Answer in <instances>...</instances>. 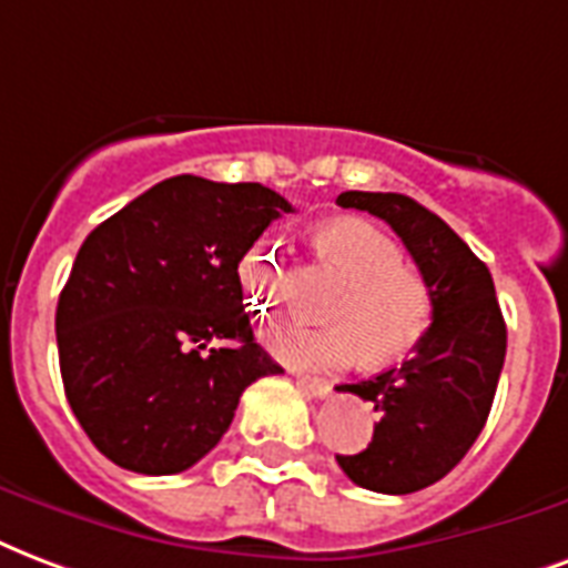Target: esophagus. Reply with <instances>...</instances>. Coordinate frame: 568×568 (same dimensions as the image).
Masks as SVG:
<instances>
[{"label": "esophagus", "instance_id": "obj_1", "mask_svg": "<svg viewBox=\"0 0 568 568\" xmlns=\"http://www.w3.org/2000/svg\"><path fill=\"white\" fill-rule=\"evenodd\" d=\"M300 389L311 398H329L332 395V383L329 381H317V377H296Z\"/></svg>", "mask_w": 568, "mask_h": 568}]
</instances>
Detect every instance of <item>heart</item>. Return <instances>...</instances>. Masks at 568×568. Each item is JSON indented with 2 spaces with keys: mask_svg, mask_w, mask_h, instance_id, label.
Masks as SVG:
<instances>
[{
  "mask_svg": "<svg viewBox=\"0 0 568 568\" xmlns=\"http://www.w3.org/2000/svg\"><path fill=\"white\" fill-rule=\"evenodd\" d=\"M320 245L349 281V293L332 308L341 326L311 329L284 323L268 332V347L293 368L335 374L365 356L377 362L410 353L434 323V296L419 275L407 272L398 242L365 221H335L323 230ZM251 296L266 311L290 296L284 260L275 242H263L242 263Z\"/></svg>",
  "mask_w": 568,
  "mask_h": 568,
  "instance_id": "heart-1",
  "label": "heart"
}]
</instances>
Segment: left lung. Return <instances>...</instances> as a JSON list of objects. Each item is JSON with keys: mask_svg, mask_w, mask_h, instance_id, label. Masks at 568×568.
Here are the masks:
<instances>
[{"mask_svg": "<svg viewBox=\"0 0 568 568\" xmlns=\"http://www.w3.org/2000/svg\"><path fill=\"white\" fill-rule=\"evenodd\" d=\"M338 206L389 224L407 245L434 296V323L410 359L362 383H344L374 400L381 422L368 449L335 455L359 488L413 494L462 462L491 413L506 359V323L488 266L455 230L404 194L344 191Z\"/></svg>", "mask_w": 568, "mask_h": 568, "instance_id": "1", "label": "left lung"}]
</instances>
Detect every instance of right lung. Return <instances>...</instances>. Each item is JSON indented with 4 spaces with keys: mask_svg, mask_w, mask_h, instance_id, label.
<instances>
[{
    "mask_svg": "<svg viewBox=\"0 0 568 568\" xmlns=\"http://www.w3.org/2000/svg\"><path fill=\"white\" fill-rule=\"evenodd\" d=\"M293 212L260 182L173 176L98 224L59 293L65 398L95 449L143 476L215 449L251 383L281 374L254 341L239 263Z\"/></svg>",
    "mask_w": 568,
    "mask_h": 568,
    "instance_id": "right-lung-1",
    "label": "right lung"
}]
</instances>
